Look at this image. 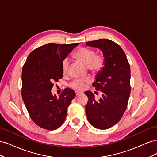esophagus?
<instances>
[{
  "label": "esophagus",
  "mask_w": 157,
  "mask_h": 157,
  "mask_svg": "<svg viewBox=\"0 0 157 157\" xmlns=\"http://www.w3.org/2000/svg\"><path fill=\"white\" fill-rule=\"evenodd\" d=\"M75 94H76V96H80V95H81V94H82V92L76 91V92H75Z\"/></svg>",
  "instance_id": "1"
}]
</instances>
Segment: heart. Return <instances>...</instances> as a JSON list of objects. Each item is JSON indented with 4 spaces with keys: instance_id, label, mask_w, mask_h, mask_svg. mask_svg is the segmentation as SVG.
I'll use <instances>...</instances> for the list:
<instances>
[{
    "instance_id": "obj_1",
    "label": "heart",
    "mask_w": 157,
    "mask_h": 157,
    "mask_svg": "<svg viewBox=\"0 0 157 157\" xmlns=\"http://www.w3.org/2000/svg\"><path fill=\"white\" fill-rule=\"evenodd\" d=\"M73 58L87 66L88 69L92 72H98L102 69L104 66V58L102 54H96L92 48L81 47L76 50L73 54ZM69 67V60L65 58L61 63V69L64 75L67 74ZM90 82L88 79L75 78L70 84V86L76 90H82L85 88L87 83Z\"/></svg>"
}]
</instances>
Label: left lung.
Listing matches in <instances>:
<instances>
[{"instance_id": "8db88e82", "label": "left lung", "mask_w": 157, "mask_h": 157, "mask_svg": "<svg viewBox=\"0 0 157 157\" xmlns=\"http://www.w3.org/2000/svg\"><path fill=\"white\" fill-rule=\"evenodd\" d=\"M100 49L104 57V67L97 74L92 86L100 90L98 100L90 91L85 109L88 120L94 128L106 130L119 122L126 111L130 94V67L121 47L109 39H99L86 43Z\"/></svg>"}]
</instances>
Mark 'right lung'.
Wrapping results in <instances>:
<instances>
[{
    "label": "right lung",
    "mask_w": 157,
    "mask_h": 157,
    "mask_svg": "<svg viewBox=\"0 0 157 157\" xmlns=\"http://www.w3.org/2000/svg\"><path fill=\"white\" fill-rule=\"evenodd\" d=\"M78 43H49L33 50L22 69L21 96L33 121L48 130L64 122L67 107L75 96L74 90L65 88L57 98L52 95L53 82L63 77L61 63Z\"/></svg>",
    "instance_id": "add662e5"
}]
</instances>
